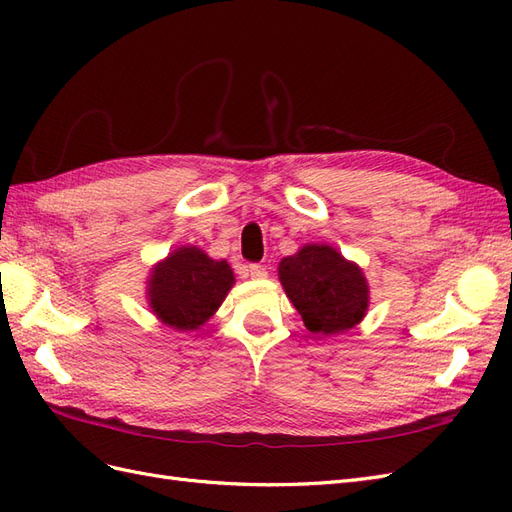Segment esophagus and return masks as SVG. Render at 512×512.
<instances>
[{
  "label": "esophagus",
  "instance_id": "34e87169",
  "mask_svg": "<svg viewBox=\"0 0 512 512\" xmlns=\"http://www.w3.org/2000/svg\"><path fill=\"white\" fill-rule=\"evenodd\" d=\"M247 271H250V275L254 277V280H260V277H267V269L258 265V262H252L250 267H247Z\"/></svg>",
  "mask_w": 512,
  "mask_h": 512
}]
</instances>
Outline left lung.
<instances>
[{"instance_id":"obj_1","label":"left lung","mask_w":512,"mask_h":512,"mask_svg":"<svg viewBox=\"0 0 512 512\" xmlns=\"http://www.w3.org/2000/svg\"><path fill=\"white\" fill-rule=\"evenodd\" d=\"M280 282L309 333H344L367 312L363 271L329 245H305L299 254L284 258Z\"/></svg>"}]
</instances>
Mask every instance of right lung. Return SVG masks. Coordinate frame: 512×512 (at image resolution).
Listing matches in <instances>:
<instances>
[{
	"label": "right lung",
	"mask_w": 512,
	"mask_h": 512,
	"mask_svg": "<svg viewBox=\"0 0 512 512\" xmlns=\"http://www.w3.org/2000/svg\"><path fill=\"white\" fill-rule=\"evenodd\" d=\"M235 275L226 260H211L198 247H179L153 269L149 305L179 331H194L220 307Z\"/></svg>",
	"instance_id": "right-lung-1"
}]
</instances>
